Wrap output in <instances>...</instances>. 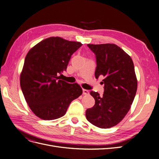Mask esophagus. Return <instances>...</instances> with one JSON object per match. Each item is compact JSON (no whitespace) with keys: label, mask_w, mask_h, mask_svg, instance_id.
Wrapping results in <instances>:
<instances>
[{"label":"esophagus","mask_w":159,"mask_h":159,"mask_svg":"<svg viewBox=\"0 0 159 159\" xmlns=\"http://www.w3.org/2000/svg\"><path fill=\"white\" fill-rule=\"evenodd\" d=\"M83 95H89V91L87 90V89H83Z\"/></svg>","instance_id":"34e87169"}]
</instances>
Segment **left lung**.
I'll list each match as a JSON object with an SVG mask.
<instances>
[{
    "label": "left lung",
    "instance_id": "obj_1",
    "mask_svg": "<svg viewBox=\"0 0 159 159\" xmlns=\"http://www.w3.org/2000/svg\"><path fill=\"white\" fill-rule=\"evenodd\" d=\"M95 54L96 79L103 76L104 93L90 92L95 102L86 111L93 125L108 129L116 125L126 116L137 90V79L130 57L115 44H88Z\"/></svg>",
    "mask_w": 159,
    "mask_h": 159
}]
</instances>
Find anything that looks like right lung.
Instances as JSON below:
<instances>
[{"mask_svg": "<svg viewBox=\"0 0 159 159\" xmlns=\"http://www.w3.org/2000/svg\"><path fill=\"white\" fill-rule=\"evenodd\" d=\"M82 45L77 41L51 37L27 53L20 84L27 104L39 118H61L71 101L82 95V89L78 84L68 83L58 76L66 71L71 55Z\"/></svg>", "mask_w": 159, "mask_h": 159, "instance_id": "obj_1", "label": "right lung"}]
</instances>
